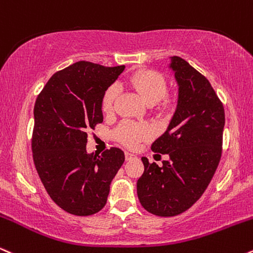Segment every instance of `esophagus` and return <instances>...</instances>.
<instances>
[{
	"label": "esophagus",
	"instance_id": "34e87169",
	"mask_svg": "<svg viewBox=\"0 0 253 253\" xmlns=\"http://www.w3.org/2000/svg\"><path fill=\"white\" fill-rule=\"evenodd\" d=\"M133 159H136V155H133V154H131V153H126V161H131V160H133Z\"/></svg>",
	"mask_w": 253,
	"mask_h": 253
}]
</instances>
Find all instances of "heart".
<instances>
[{"mask_svg": "<svg viewBox=\"0 0 253 253\" xmlns=\"http://www.w3.org/2000/svg\"><path fill=\"white\" fill-rule=\"evenodd\" d=\"M127 83L131 87L135 88L139 94V97L144 100L145 103L153 105L162 99L167 93V80L161 73L151 70H142L137 71L129 77ZM118 88L116 85L110 86L104 93L102 100V109L104 112H111L114 109V103L117 97ZM165 108H171L173 106V100L166 99L163 103ZM151 135V129L145 124L131 123V122H124L116 131V137L122 143L127 147L135 148L138 142L143 141Z\"/></svg>", "mask_w": 253, "mask_h": 253, "instance_id": "heart-1", "label": "heart"}]
</instances>
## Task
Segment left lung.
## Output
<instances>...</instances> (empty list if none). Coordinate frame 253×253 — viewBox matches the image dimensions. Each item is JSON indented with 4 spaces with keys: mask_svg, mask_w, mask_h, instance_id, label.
Listing matches in <instances>:
<instances>
[{
    "mask_svg": "<svg viewBox=\"0 0 253 253\" xmlns=\"http://www.w3.org/2000/svg\"><path fill=\"white\" fill-rule=\"evenodd\" d=\"M169 68L179 86L177 105L163 135L151 150L167 154L162 167L142 157L144 173L137 181L138 200L159 216L185 212L200 199L221 157L224 106L212 85L180 56Z\"/></svg>",
    "mask_w": 253,
    "mask_h": 253,
    "instance_id": "left-lung-1",
    "label": "left lung"
}]
</instances>
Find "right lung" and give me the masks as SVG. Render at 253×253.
I'll return each instance as SVG.
<instances>
[{"instance_id":"1","label":"right lung","mask_w":253,"mask_h":253,"mask_svg":"<svg viewBox=\"0 0 253 253\" xmlns=\"http://www.w3.org/2000/svg\"><path fill=\"white\" fill-rule=\"evenodd\" d=\"M124 68L78 61L53 74L35 102V168L50 199L71 214L99 212L126 160L120 148L86 151L87 131L103 122L104 93Z\"/></svg>"}]
</instances>
